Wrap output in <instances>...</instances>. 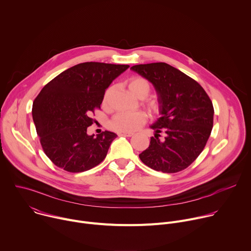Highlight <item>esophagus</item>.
Wrapping results in <instances>:
<instances>
[{
    "mask_svg": "<svg viewBox=\"0 0 251 251\" xmlns=\"http://www.w3.org/2000/svg\"><path fill=\"white\" fill-rule=\"evenodd\" d=\"M118 136H120V137H131V136H133V133H130V132H119Z\"/></svg>",
    "mask_w": 251,
    "mask_h": 251,
    "instance_id": "1",
    "label": "esophagus"
}]
</instances>
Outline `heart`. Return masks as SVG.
<instances>
[{
    "mask_svg": "<svg viewBox=\"0 0 251 251\" xmlns=\"http://www.w3.org/2000/svg\"><path fill=\"white\" fill-rule=\"evenodd\" d=\"M130 91L139 98H145L150 92L149 82L143 77H132L128 82ZM114 87L110 86L106 89L103 96V103L107 104ZM147 121V114L142 111L122 112L116 114L110 122V127L118 132H133L140 128Z\"/></svg>",
    "mask_w": 251,
    "mask_h": 251,
    "instance_id": "b5f03b06",
    "label": "heart"
}]
</instances>
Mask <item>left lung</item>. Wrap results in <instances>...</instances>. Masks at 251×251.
I'll use <instances>...</instances> for the list:
<instances>
[{
  "label": "left lung",
  "instance_id": "8db88e82",
  "mask_svg": "<svg viewBox=\"0 0 251 251\" xmlns=\"http://www.w3.org/2000/svg\"><path fill=\"white\" fill-rule=\"evenodd\" d=\"M131 69L149 80L158 96L161 115L149 147L139 158L149 168L176 173L201 153L213 125V106L204 89L193 78L165 62L137 64ZM166 135L160 140L159 133Z\"/></svg>",
  "mask_w": 251,
  "mask_h": 251
}]
</instances>
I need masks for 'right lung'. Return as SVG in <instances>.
I'll return each instance as SVG.
<instances>
[{
  "label": "right lung",
  "mask_w": 251,
  "mask_h": 251,
  "mask_svg": "<svg viewBox=\"0 0 251 251\" xmlns=\"http://www.w3.org/2000/svg\"><path fill=\"white\" fill-rule=\"evenodd\" d=\"M129 67L127 64L83 62L50 81L32 103V119L50 160L70 173L88 171L106 157L117 135L87 134L105 90Z\"/></svg>",
  "instance_id": "obj_1"
}]
</instances>
